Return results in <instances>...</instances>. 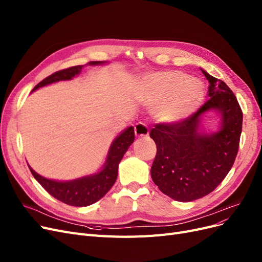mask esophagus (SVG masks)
Here are the masks:
<instances>
[{
  "label": "esophagus",
  "instance_id": "esophagus-1",
  "mask_svg": "<svg viewBox=\"0 0 262 262\" xmlns=\"http://www.w3.org/2000/svg\"><path fill=\"white\" fill-rule=\"evenodd\" d=\"M135 134L137 137H147L149 135L148 126L143 123H137L135 126Z\"/></svg>",
  "mask_w": 262,
  "mask_h": 262
}]
</instances>
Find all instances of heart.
<instances>
[{"label": "heart", "mask_w": 262, "mask_h": 262, "mask_svg": "<svg viewBox=\"0 0 262 262\" xmlns=\"http://www.w3.org/2000/svg\"><path fill=\"white\" fill-rule=\"evenodd\" d=\"M150 99L159 103L156 116L163 123H178L195 113L205 97L204 85L180 71H163L144 77Z\"/></svg>", "instance_id": "b5f03b06"}]
</instances>
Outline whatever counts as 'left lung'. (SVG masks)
Instances as JSON below:
<instances>
[{
    "label": "left lung",
    "instance_id": "8db88e82",
    "mask_svg": "<svg viewBox=\"0 0 262 262\" xmlns=\"http://www.w3.org/2000/svg\"><path fill=\"white\" fill-rule=\"evenodd\" d=\"M209 82L210 97L190 118L154 126L150 137L157 144L151 177L172 200L191 202L214 191L233 166L239 146L243 113L229 86L201 69ZM212 110L222 121L217 132L201 128V116Z\"/></svg>",
    "mask_w": 262,
    "mask_h": 262
}]
</instances>
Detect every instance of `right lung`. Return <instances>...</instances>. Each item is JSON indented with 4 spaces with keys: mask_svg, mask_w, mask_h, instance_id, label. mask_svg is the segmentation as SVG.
<instances>
[{
    "mask_svg": "<svg viewBox=\"0 0 262 262\" xmlns=\"http://www.w3.org/2000/svg\"><path fill=\"white\" fill-rule=\"evenodd\" d=\"M105 63L104 61H91L87 64L90 66H99ZM84 66H75L63 69L58 72L53 73L47 76L42 82L38 83L32 92L40 89V87L50 85L59 81L71 80L75 75H79ZM135 140V132L133 126L123 130L118 137H116L111 143L108 156L103 167L100 171L92 173L89 176H84L81 178H76L73 180L59 181L47 179L41 175H38L30 166L31 172L36 181L55 199L61 201L64 204L84 207L94 204L97 201L105 195L114 182L118 178V168L119 164L124 157L125 152L128 150L130 144Z\"/></svg>",
    "mask_w": 262,
    "mask_h": 262,
    "instance_id": "obj_1",
    "label": "right lung"
}]
</instances>
